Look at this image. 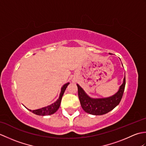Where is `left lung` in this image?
Segmentation results:
<instances>
[{"mask_svg":"<svg viewBox=\"0 0 146 146\" xmlns=\"http://www.w3.org/2000/svg\"><path fill=\"white\" fill-rule=\"evenodd\" d=\"M76 85L78 86L79 100L83 110L94 115H101L109 112L119 104L124 92L125 76L118 92L113 95L107 98H93L90 97L81 86L78 84Z\"/></svg>","mask_w":146,"mask_h":146,"instance_id":"8db88e82","label":"left lung"}]
</instances>
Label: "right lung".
<instances>
[{
	"mask_svg": "<svg viewBox=\"0 0 146 146\" xmlns=\"http://www.w3.org/2000/svg\"><path fill=\"white\" fill-rule=\"evenodd\" d=\"M69 84H70V83H66V84H64L63 86H62L61 89L60 97H59V98L54 102V103L50 105H48V106H47V107H43L41 108H39V109H37V110H29V109H28V110L31 111H32L33 113L38 115L45 116V115H49L53 114L58 110V108H60L62 97H63V95L64 94L65 90H66L68 85Z\"/></svg>",
	"mask_w": 146,
	"mask_h": 146,
	"instance_id": "add662e5",
	"label": "right lung"
}]
</instances>
